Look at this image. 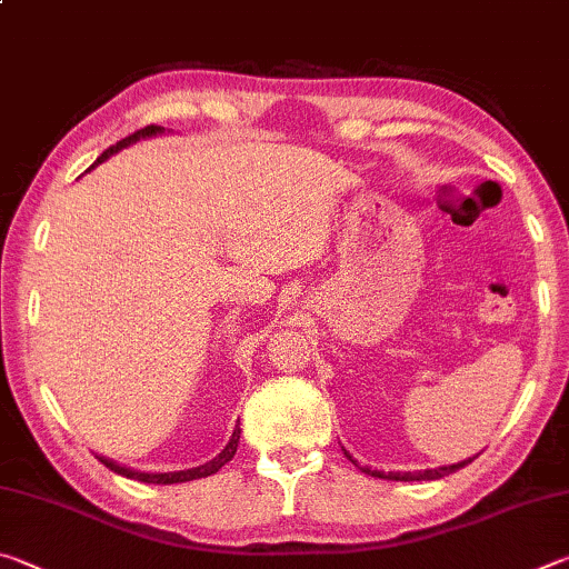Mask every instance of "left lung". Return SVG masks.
<instances>
[{"label":"left lung","mask_w":569,"mask_h":569,"mask_svg":"<svg viewBox=\"0 0 569 569\" xmlns=\"http://www.w3.org/2000/svg\"><path fill=\"white\" fill-rule=\"evenodd\" d=\"M343 455L349 457L356 467H359L361 471H366V475L371 477H381V479H393V481H419V479H441L451 475V471H457L461 467H467L469 461H475V457H469L465 461H457V465H445V467H435V469H417V471H381V469H371V467H361L359 461H356L349 451L343 449Z\"/></svg>","instance_id":"8db88e82"}]
</instances>
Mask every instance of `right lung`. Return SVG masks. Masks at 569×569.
<instances>
[{"label":"right lung","instance_id":"add662e5","mask_svg":"<svg viewBox=\"0 0 569 569\" xmlns=\"http://www.w3.org/2000/svg\"><path fill=\"white\" fill-rule=\"evenodd\" d=\"M162 132H166V128H160V124H148V128H142V130H138V132L128 134V138L118 142V146H112V148L104 150L102 156L92 162L90 170H92V168H98L100 162L110 160V158L114 156V152H120L122 148H130V146H134V142L148 140V138H158V134H162ZM238 441H240V427L236 423L233 437H230V441H228V445L223 447V451H220L218 457H213V459L206 461V465H200V467L180 469V471H140V469H130V467H124V465H118V461H112V459H108V457H98V459L102 461L104 467L112 469L114 475H122V477H128V479L146 481V485H180V481H192V479H200V477H210V475H216V471H218L220 467H226L228 461L233 459L236 449H238Z\"/></svg>","mask_w":569,"mask_h":569}]
</instances>
